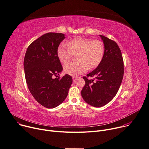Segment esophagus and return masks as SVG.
<instances>
[{"mask_svg": "<svg viewBox=\"0 0 149 149\" xmlns=\"http://www.w3.org/2000/svg\"><path fill=\"white\" fill-rule=\"evenodd\" d=\"M73 82H74L75 81H76V80L77 79V76H73Z\"/></svg>", "mask_w": 149, "mask_h": 149, "instance_id": "34e87169", "label": "esophagus"}]
</instances>
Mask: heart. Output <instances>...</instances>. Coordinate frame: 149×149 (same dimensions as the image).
<instances>
[{"mask_svg": "<svg viewBox=\"0 0 149 149\" xmlns=\"http://www.w3.org/2000/svg\"><path fill=\"white\" fill-rule=\"evenodd\" d=\"M104 46L99 40L77 37L67 44L63 42L57 49V56L61 63L70 60L77 53V62H68L64 65V71L70 75H77L93 69L101 62L104 55Z\"/></svg>", "mask_w": 149, "mask_h": 149, "instance_id": "heart-1", "label": "heart"}]
</instances>
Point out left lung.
<instances>
[{
	"mask_svg": "<svg viewBox=\"0 0 149 149\" xmlns=\"http://www.w3.org/2000/svg\"><path fill=\"white\" fill-rule=\"evenodd\" d=\"M104 45V55L97 67L87 74L95 80L84 77L85 85L81 91L84 101L94 107H101L109 103L116 95L124 75L121 52L117 44L100 35Z\"/></svg>",
	"mask_w": 149,
	"mask_h": 149,
	"instance_id": "left-lung-1",
	"label": "left lung"
}]
</instances>
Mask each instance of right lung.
<instances>
[{"label": "right lung", "mask_w": 149, "mask_h": 149, "mask_svg": "<svg viewBox=\"0 0 149 149\" xmlns=\"http://www.w3.org/2000/svg\"><path fill=\"white\" fill-rule=\"evenodd\" d=\"M64 36L55 32L44 34L29 45L24 58L28 89L35 100L47 108H56L65 100L73 81L67 74L57 77L63 70L57 49Z\"/></svg>", "instance_id": "add662e5"}]
</instances>
